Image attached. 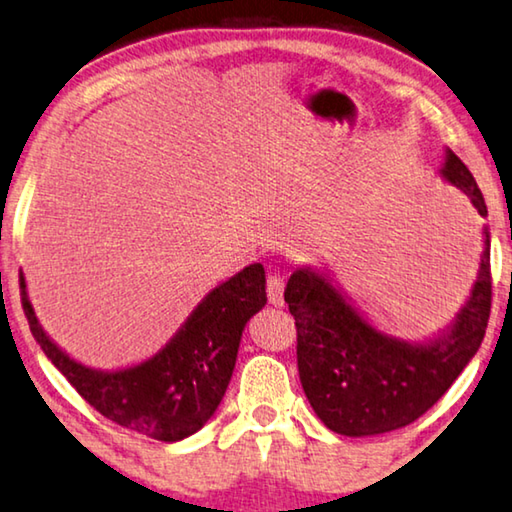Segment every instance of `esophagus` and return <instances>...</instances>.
I'll return each instance as SVG.
<instances>
[{
    "instance_id": "obj_1",
    "label": "esophagus",
    "mask_w": 512,
    "mask_h": 512,
    "mask_svg": "<svg viewBox=\"0 0 512 512\" xmlns=\"http://www.w3.org/2000/svg\"><path fill=\"white\" fill-rule=\"evenodd\" d=\"M267 300H270L272 306H283V279L279 274H270L267 277Z\"/></svg>"
}]
</instances>
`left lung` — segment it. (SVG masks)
Segmentation results:
<instances>
[{
  "instance_id": "obj_1",
  "label": "left lung",
  "mask_w": 512,
  "mask_h": 512,
  "mask_svg": "<svg viewBox=\"0 0 512 512\" xmlns=\"http://www.w3.org/2000/svg\"><path fill=\"white\" fill-rule=\"evenodd\" d=\"M439 176L487 217L474 176L451 148L444 151ZM283 297L297 325L302 389L318 419L345 437L405 428L444 396L481 348L492 300L490 229L483 224L481 263L467 302L423 341L377 329L327 267H297Z\"/></svg>"
}]
</instances>
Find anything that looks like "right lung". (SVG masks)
Instances as JSON below:
<instances>
[{
  "mask_svg": "<svg viewBox=\"0 0 512 512\" xmlns=\"http://www.w3.org/2000/svg\"><path fill=\"white\" fill-rule=\"evenodd\" d=\"M20 288L31 334L77 393L109 421L157 442H180L206 426L231 382L242 332L267 302L263 265H247L212 288L153 357L102 371L52 341L29 300L22 270Z\"/></svg>",
  "mask_w": 512,
  "mask_h": 512,
  "instance_id": "right-lung-1",
  "label": "right lung"
}]
</instances>
